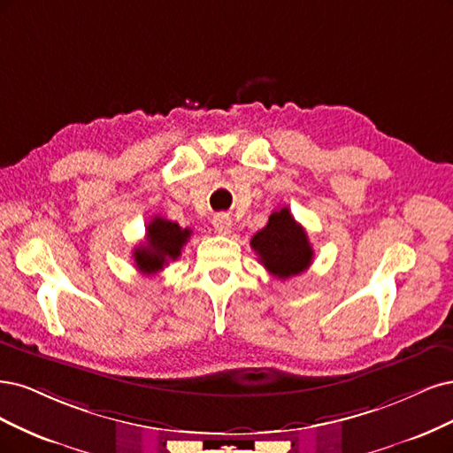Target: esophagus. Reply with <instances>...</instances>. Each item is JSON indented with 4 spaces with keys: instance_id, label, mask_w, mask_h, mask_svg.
I'll return each mask as SVG.
<instances>
[{
    "instance_id": "1",
    "label": "esophagus",
    "mask_w": 453,
    "mask_h": 453,
    "mask_svg": "<svg viewBox=\"0 0 453 453\" xmlns=\"http://www.w3.org/2000/svg\"><path fill=\"white\" fill-rule=\"evenodd\" d=\"M212 226L216 229V233H220V235H229L231 233V227H233V220L229 214H216L212 218Z\"/></svg>"
}]
</instances>
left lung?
I'll use <instances>...</instances> for the list:
<instances>
[{"mask_svg":"<svg viewBox=\"0 0 453 453\" xmlns=\"http://www.w3.org/2000/svg\"><path fill=\"white\" fill-rule=\"evenodd\" d=\"M250 246L264 267L282 280L309 269L314 257L309 237L288 207L269 216L267 226L256 233Z\"/></svg>","mask_w":453,"mask_h":453,"instance_id":"1","label":"left lung"}]
</instances>
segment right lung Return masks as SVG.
I'll use <instances>...</instances> for the list:
<instances>
[{"instance_id":"1","label":"right lung","mask_w":453,"mask_h":453,"mask_svg":"<svg viewBox=\"0 0 453 453\" xmlns=\"http://www.w3.org/2000/svg\"><path fill=\"white\" fill-rule=\"evenodd\" d=\"M189 235H192V229H182L177 222L156 216L147 226V242H141L134 250L135 267L142 274L159 273L169 261L180 256Z\"/></svg>"}]
</instances>
